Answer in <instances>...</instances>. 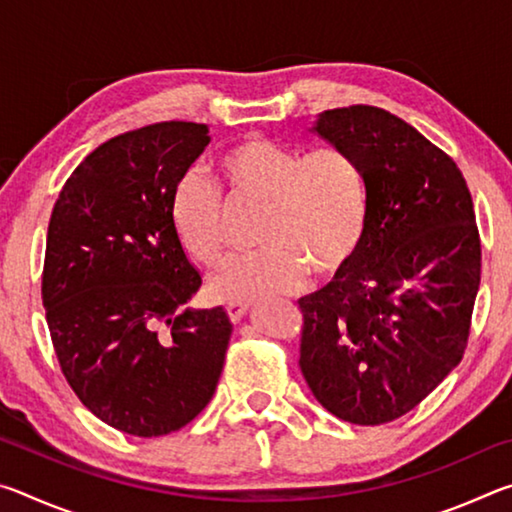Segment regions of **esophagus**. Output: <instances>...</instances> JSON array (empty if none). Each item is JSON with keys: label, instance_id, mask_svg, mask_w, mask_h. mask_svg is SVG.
I'll use <instances>...</instances> for the list:
<instances>
[{"label": "esophagus", "instance_id": "34e87169", "mask_svg": "<svg viewBox=\"0 0 512 512\" xmlns=\"http://www.w3.org/2000/svg\"><path fill=\"white\" fill-rule=\"evenodd\" d=\"M250 309V305L248 302H228V305H225V311H228V316H230V320L232 323H239L241 318H244V314L246 311Z\"/></svg>", "mask_w": 512, "mask_h": 512}]
</instances>
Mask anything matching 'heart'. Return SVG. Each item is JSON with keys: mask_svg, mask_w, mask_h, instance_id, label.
I'll list each match as a JSON object with an SVG mask.
<instances>
[{"mask_svg": "<svg viewBox=\"0 0 512 512\" xmlns=\"http://www.w3.org/2000/svg\"><path fill=\"white\" fill-rule=\"evenodd\" d=\"M221 178L230 198L264 203L253 255L232 257L212 275L221 300H257L302 287L307 271L332 277L348 266L366 237L368 180L361 162L339 146L305 151L262 135L223 149ZM176 237L196 262L221 259L223 198L210 180L189 171L171 196Z\"/></svg>", "mask_w": 512, "mask_h": 512, "instance_id": "b5f03b06", "label": "heart"}]
</instances>
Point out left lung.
<instances>
[{
	"label": "left lung",
	"mask_w": 512,
	"mask_h": 512,
	"mask_svg": "<svg viewBox=\"0 0 512 512\" xmlns=\"http://www.w3.org/2000/svg\"><path fill=\"white\" fill-rule=\"evenodd\" d=\"M368 180V228L352 262L298 300L300 370L352 424L415 409L463 359L481 282V239L461 169L404 119L334 108L314 128Z\"/></svg>",
	"instance_id": "8db88e82"
}]
</instances>
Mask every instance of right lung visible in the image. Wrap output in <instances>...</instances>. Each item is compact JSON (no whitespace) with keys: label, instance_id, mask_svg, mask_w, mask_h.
<instances>
[{"label":"right lung","instance_id":"right-lung-1","mask_svg":"<svg viewBox=\"0 0 512 512\" xmlns=\"http://www.w3.org/2000/svg\"><path fill=\"white\" fill-rule=\"evenodd\" d=\"M205 124L160 121L94 149L47 230L42 305L83 406L140 438L183 429L212 400L232 323L185 309L201 289L171 223L176 183L210 144Z\"/></svg>","mask_w":512,"mask_h":512}]
</instances>
